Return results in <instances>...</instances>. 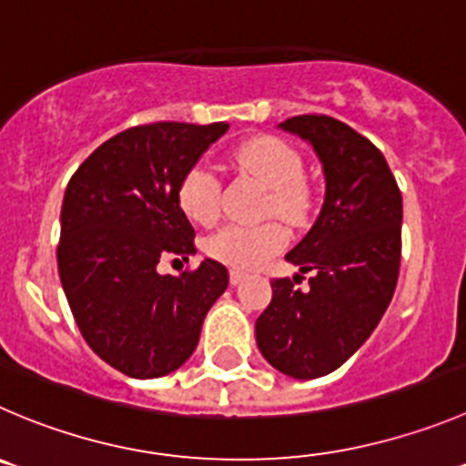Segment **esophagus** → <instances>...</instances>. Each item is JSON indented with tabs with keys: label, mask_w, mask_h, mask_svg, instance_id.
Listing matches in <instances>:
<instances>
[{
	"label": "esophagus",
	"mask_w": 466,
	"mask_h": 466,
	"mask_svg": "<svg viewBox=\"0 0 466 466\" xmlns=\"http://www.w3.org/2000/svg\"><path fill=\"white\" fill-rule=\"evenodd\" d=\"M242 279H245V274H242L240 269H230V272H228V281H230V286H238V283H240Z\"/></svg>",
	"instance_id": "esophagus-1"
}]
</instances>
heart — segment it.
<instances>
[{"instance_id": "1", "label": "heart", "mask_w": 466, "mask_h": 466, "mask_svg": "<svg viewBox=\"0 0 466 466\" xmlns=\"http://www.w3.org/2000/svg\"><path fill=\"white\" fill-rule=\"evenodd\" d=\"M245 171L269 187L265 215L299 221L309 210V189L304 185V162L288 141L258 135L240 144L236 153ZM178 206L194 224L212 226L221 212V178L206 159H198L178 183ZM288 230L279 221L245 226L226 224L206 240V254L233 269L263 265L286 247Z\"/></svg>"}]
</instances>
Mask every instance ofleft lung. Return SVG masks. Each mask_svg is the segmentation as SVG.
<instances>
[{"mask_svg": "<svg viewBox=\"0 0 466 466\" xmlns=\"http://www.w3.org/2000/svg\"><path fill=\"white\" fill-rule=\"evenodd\" d=\"M313 146L325 171L316 224L286 260L311 271L307 291L274 279L256 343L274 369L316 380L348 361L382 320L400 272L402 197L378 146L325 114L281 123Z\"/></svg>", "mask_w": 466, "mask_h": 466, "instance_id": "8db88e82", "label": "left lung"}]
</instances>
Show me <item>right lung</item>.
Listing matches in <instances>:
<instances>
[{"label":"right lung","mask_w":466,"mask_h":466,"mask_svg":"<svg viewBox=\"0 0 466 466\" xmlns=\"http://www.w3.org/2000/svg\"><path fill=\"white\" fill-rule=\"evenodd\" d=\"M226 130L228 123L127 127L97 146L66 187L61 286L88 348L127 378L180 369L228 286V272L212 258L180 277L157 274L159 258L197 254L178 183Z\"/></svg>","instance_id":"add662e5"}]
</instances>
